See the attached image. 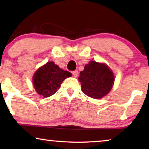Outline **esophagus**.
Returning a JSON list of instances; mask_svg holds the SVG:
<instances>
[{"label": "esophagus", "instance_id": "34e87169", "mask_svg": "<svg viewBox=\"0 0 149 149\" xmlns=\"http://www.w3.org/2000/svg\"><path fill=\"white\" fill-rule=\"evenodd\" d=\"M72 75L74 76V77H77L79 75V72L77 70H74V71H72Z\"/></svg>", "mask_w": 149, "mask_h": 149}]
</instances>
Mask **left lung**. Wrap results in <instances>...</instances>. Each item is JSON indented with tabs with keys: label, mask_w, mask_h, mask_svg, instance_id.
<instances>
[{
	"label": "left lung",
	"mask_w": 149,
	"mask_h": 149,
	"mask_svg": "<svg viewBox=\"0 0 149 149\" xmlns=\"http://www.w3.org/2000/svg\"><path fill=\"white\" fill-rule=\"evenodd\" d=\"M79 81L81 83V89L87 96L100 99L111 90L115 77L107 64L90 61L80 72Z\"/></svg>",
	"instance_id": "8db88e82"
}]
</instances>
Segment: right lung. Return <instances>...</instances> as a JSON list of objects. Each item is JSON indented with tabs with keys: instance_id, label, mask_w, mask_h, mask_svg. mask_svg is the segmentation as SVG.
I'll return each mask as SVG.
<instances>
[{
	"instance_id": "obj_1",
	"label": "right lung",
	"mask_w": 149,
	"mask_h": 149,
	"mask_svg": "<svg viewBox=\"0 0 149 149\" xmlns=\"http://www.w3.org/2000/svg\"><path fill=\"white\" fill-rule=\"evenodd\" d=\"M71 76L70 72L60 68L54 62H48L36 71L32 81L38 94L47 97L54 95L64 79Z\"/></svg>"
}]
</instances>
